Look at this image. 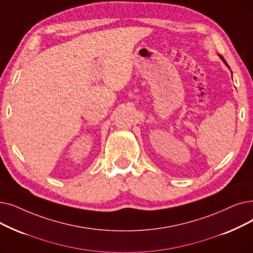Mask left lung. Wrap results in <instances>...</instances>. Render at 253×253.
<instances>
[{"instance_id":"8db88e82","label":"left lung","mask_w":253,"mask_h":253,"mask_svg":"<svg viewBox=\"0 0 253 253\" xmlns=\"http://www.w3.org/2000/svg\"><path fill=\"white\" fill-rule=\"evenodd\" d=\"M220 57H221V56H220ZM221 59H222V60H223V61H224V63H225V64H226V66H227V67H228V65H227V63H226V62H225V60H224V58H222V57H221Z\"/></svg>"}]
</instances>
